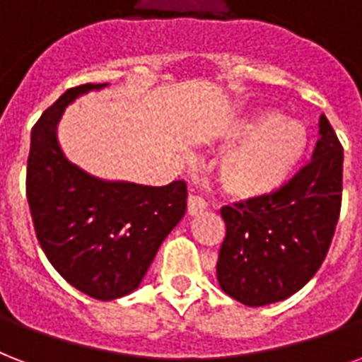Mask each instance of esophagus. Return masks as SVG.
I'll return each instance as SVG.
<instances>
[{"label": "esophagus", "instance_id": "1", "mask_svg": "<svg viewBox=\"0 0 362 362\" xmlns=\"http://www.w3.org/2000/svg\"><path fill=\"white\" fill-rule=\"evenodd\" d=\"M206 209V201L197 197V195H189L187 197V214H199L201 211H205Z\"/></svg>", "mask_w": 362, "mask_h": 362}]
</instances>
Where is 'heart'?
I'll return each mask as SVG.
<instances>
[{"instance_id":"heart-1","label":"heart","mask_w":362,"mask_h":362,"mask_svg":"<svg viewBox=\"0 0 362 362\" xmlns=\"http://www.w3.org/2000/svg\"><path fill=\"white\" fill-rule=\"evenodd\" d=\"M241 146L220 163L224 192L237 201H258L273 195L291 180L310 151V132L277 112H264L235 129Z\"/></svg>"}]
</instances>
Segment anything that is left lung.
<instances>
[{
    "mask_svg": "<svg viewBox=\"0 0 362 362\" xmlns=\"http://www.w3.org/2000/svg\"><path fill=\"white\" fill-rule=\"evenodd\" d=\"M319 136L311 161L279 192L220 211L218 283L237 302L260 308L292 296L327 256L340 216L344 148L325 115Z\"/></svg>",
    "mask_w": 362,
    "mask_h": 362,
    "instance_id": "8db88e82",
    "label": "left lung"
}]
</instances>
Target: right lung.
I'll return each mask as SVG.
<instances>
[{"instance_id":"obj_1","label":"right lung","mask_w":362,"mask_h":362,"mask_svg":"<svg viewBox=\"0 0 362 362\" xmlns=\"http://www.w3.org/2000/svg\"><path fill=\"white\" fill-rule=\"evenodd\" d=\"M106 83L68 89L32 129L26 197L35 235L52 267L77 291L115 300L138 288L157 250L186 212V182L153 187L85 173L60 150L64 107Z\"/></svg>"}]
</instances>
